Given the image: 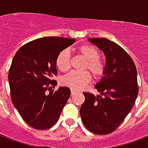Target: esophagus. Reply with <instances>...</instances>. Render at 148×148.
<instances>
[{"instance_id": "obj_1", "label": "esophagus", "mask_w": 148, "mask_h": 148, "mask_svg": "<svg viewBox=\"0 0 148 148\" xmlns=\"http://www.w3.org/2000/svg\"><path fill=\"white\" fill-rule=\"evenodd\" d=\"M75 93H76V91H75V90H71V96H74Z\"/></svg>"}]
</instances>
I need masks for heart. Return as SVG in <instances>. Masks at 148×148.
<instances>
[{"label": "heart", "mask_w": 148, "mask_h": 148, "mask_svg": "<svg viewBox=\"0 0 148 148\" xmlns=\"http://www.w3.org/2000/svg\"><path fill=\"white\" fill-rule=\"evenodd\" d=\"M77 52L84 58L86 62L83 66L82 72L72 71L62 77L61 84L72 90H81L91 81V74L95 79H99L105 74L106 71V61L99 57L100 51L96 46L92 44H83L77 48ZM71 54L65 49L59 52L56 57L55 64L59 71L66 72L71 68Z\"/></svg>", "instance_id": "obj_1"}]
</instances>
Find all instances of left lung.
I'll list each match as a JSON object with an SVG mask.
<instances>
[{
  "instance_id": "8db88e82",
  "label": "left lung",
  "mask_w": 148,
  "mask_h": 148,
  "mask_svg": "<svg viewBox=\"0 0 148 148\" xmlns=\"http://www.w3.org/2000/svg\"><path fill=\"white\" fill-rule=\"evenodd\" d=\"M89 40L104 52L106 71L95 86L101 95L83 93L85 101L81 106V117L87 130L106 135L120 126L135 104L139 93L136 67L127 52L116 42L106 38Z\"/></svg>"
}]
</instances>
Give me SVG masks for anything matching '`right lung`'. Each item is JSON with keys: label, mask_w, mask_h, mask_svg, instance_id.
Here are the masks:
<instances>
[{"label": "right lung", "mask_w": 148, "mask_h": 148, "mask_svg": "<svg viewBox=\"0 0 148 148\" xmlns=\"http://www.w3.org/2000/svg\"><path fill=\"white\" fill-rule=\"evenodd\" d=\"M76 40L43 37L27 42L13 57L8 72L12 101L26 123L37 130L55 125L71 96L68 87L52 90L57 82L55 60Z\"/></svg>", "instance_id": "1"}]
</instances>
